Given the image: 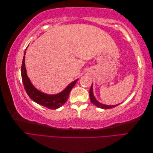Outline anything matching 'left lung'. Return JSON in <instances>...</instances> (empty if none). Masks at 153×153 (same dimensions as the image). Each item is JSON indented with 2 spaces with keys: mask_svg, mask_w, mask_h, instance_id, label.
Segmentation results:
<instances>
[{
  "mask_svg": "<svg viewBox=\"0 0 153 153\" xmlns=\"http://www.w3.org/2000/svg\"><path fill=\"white\" fill-rule=\"evenodd\" d=\"M89 96H90V100H91V103L92 104H94L95 106H96L97 107H99L100 108L110 109V108H112L114 107H115V106L119 105V104H118L117 105H104V104L100 103L99 101L96 100V99L95 98V97L93 94V91H92V84L91 87V89H90V91H89Z\"/></svg>",
  "mask_w": 153,
  "mask_h": 153,
  "instance_id": "obj_1",
  "label": "left lung"
}]
</instances>
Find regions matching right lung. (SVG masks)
I'll return each mask as SVG.
<instances>
[{"instance_id":"obj_1","label":"right lung","mask_w":153,"mask_h":153,"mask_svg":"<svg viewBox=\"0 0 153 153\" xmlns=\"http://www.w3.org/2000/svg\"><path fill=\"white\" fill-rule=\"evenodd\" d=\"M27 49V48H26ZM26 50L24 53V56L23 58L21 68V75L24 86L27 94L30 97V98L33 100L34 102L39 104L43 106H45L49 109H57L61 107L65 103L68 99L69 94L72 88L75 86L78 79L73 81L70 84H69L65 89L61 92L57 94H47L38 91L32 84L29 77L27 76L26 72V68L25 64V55Z\"/></svg>"}]
</instances>
